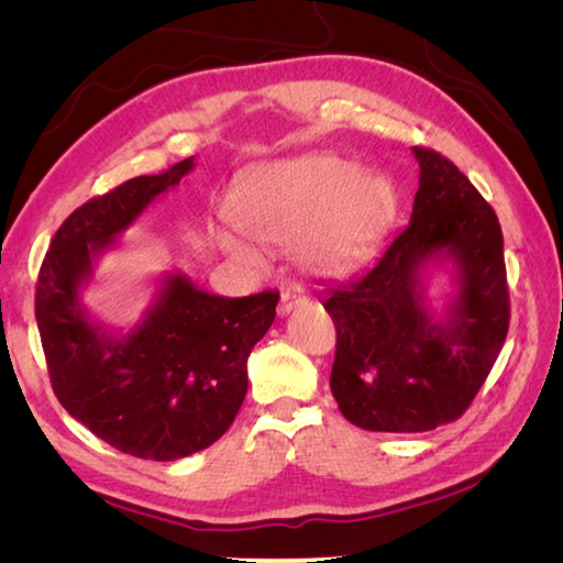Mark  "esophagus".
I'll return each instance as SVG.
<instances>
[{"label":"esophagus","instance_id":"1","mask_svg":"<svg viewBox=\"0 0 563 563\" xmlns=\"http://www.w3.org/2000/svg\"><path fill=\"white\" fill-rule=\"evenodd\" d=\"M309 301L307 294H303L301 287H289L287 291H282V301H279V313L282 317H287L294 309L303 307V303Z\"/></svg>","mask_w":563,"mask_h":563}]
</instances>
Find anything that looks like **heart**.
I'll return each instance as SVG.
<instances>
[{
	"instance_id": "1",
	"label": "heart",
	"mask_w": 563,
	"mask_h": 563,
	"mask_svg": "<svg viewBox=\"0 0 563 563\" xmlns=\"http://www.w3.org/2000/svg\"><path fill=\"white\" fill-rule=\"evenodd\" d=\"M398 187L388 173L361 170L336 155H303L254 167L230 195V217L246 236L297 250L313 269L336 272L366 260L390 230ZM224 254L256 264L240 236L220 232Z\"/></svg>"
}]
</instances>
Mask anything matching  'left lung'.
Instances as JSON below:
<instances>
[{
  "mask_svg": "<svg viewBox=\"0 0 563 563\" xmlns=\"http://www.w3.org/2000/svg\"><path fill=\"white\" fill-rule=\"evenodd\" d=\"M420 165L410 224L358 276L319 301L336 323L331 393L343 418L373 432H426L457 420L505 346L509 291L499 220L448 157ZM449 274L432 305L431 274Z\"/></svg>",
  "mask_w": 563,
  "mask_h": 563,
  "instance_id": "obj_1",
  "label": "left lung"
}]
</instances>
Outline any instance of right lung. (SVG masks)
<instances>
[{
    "label": "right lung",
    "instance_id": "1",
    "mask_svg": "<svg viewBox=\"0 0 563 563\" xmlns=\"http://www.w3.org/2000/svg\"><path fill=\"white\" fill-rule=\"evenodd\" d=\"M195 157L133 177L58 227L36 282V323L54 393L71 418L125 455L170 462L220 440L246 396V358L269 331L279 294L220 297L165 272L128 331L84 303L96 264Z\"/></svg>",
    "mask_w": 563,
    "mask_h": 563
}]
</instances>
